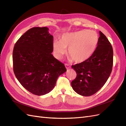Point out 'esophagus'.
<instances>
[{
	"instance_id": "34e87169",
	"label": "esophagus",
	"mask_w": 126,
	"mask_h": 126,
	"mask_svg": "<svg viewBox=\"0 0 126 126\" xmlns=\"http://www.w3.org/2000/svg\"><path fill=\"white\" fill-rule=\"evenodd\" d=\"M65 67L66 69H69V68L71 67V66L69 65V64H67V63H65Z\"/></svg>"
}]
</instances>
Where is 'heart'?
<instances>
[{"instance_id": "obj_1", "label": "heart", "mask_w": 126, "mask_h": 126, "mask_svg": "<svg viewBox=\"0 0 126 126\" xmlns=\"http://www.w3.org/2000/svg\"><path fill=\"white\" fill-rule=\"evenodd\" d=\"M99 42L98 33L94 31L83 30L62 35L60 40L53 43L54 53L56 58L61 59L68 48L71 60L81 63L89 60L94 53Z\"/></svg>"}]
</instances>
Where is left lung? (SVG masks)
Returning <instances> with one entry per match:
<instances>
[{
	"mask_svg": "<svg viewBox=\"0 0 126 126\" xmlns=\"http://www.w3.org/2000/svg\"><path fill=\"white\" fill-rule=\"evenodd\" d=\"M98 46L92 56L87 61L72 68L77 77L71 82L74 91L81 95L88 96L95 94L110 77L113 65L112 45L101 31Z\"/></svg>",
	"mask_w": 126,
	"mask_h": 126,
	"instance_id": "8db88e82",
	"label": "left lung"
}]
</instances>
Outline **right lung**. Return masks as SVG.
Wrapping results in <instances>:
<instances>
[{"label": "right lung", "instance_id": "right-lung-1", "mask_svg": "<svg viewBox=\"0 0 126 126\" xmlns=\"http://www.w3.org/2000/svg\"><path fill=\"white\" fill-rule=\"evenodd\" d=\"M48 28L33 27L15 44L13 70L17 80L27 91L37 95L51 91L60 75L65 72L64 64L53 52V36Z\"/></svg>", "mask_w": 126, "mask_h": 126}]
</instances>
